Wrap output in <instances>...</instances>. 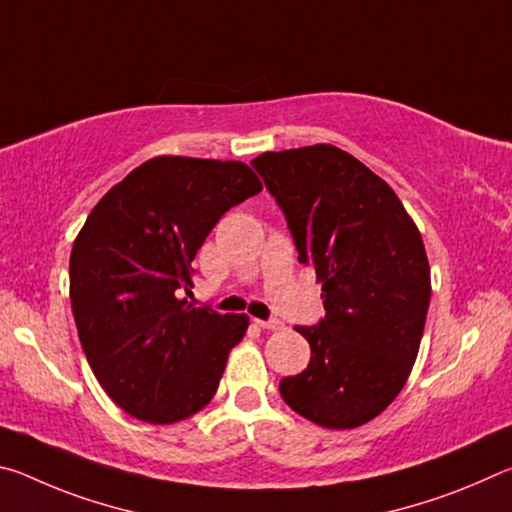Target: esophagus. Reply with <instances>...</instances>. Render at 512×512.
<instances>
[{"label": "esophagus", "instance_id": "1", "mask_svg": "<svg viewBox=\"0 0 512 512\" xmlns=\"http://www.w3.org/2000/svg\"><path fill=\"white\" fill-rule=\"evenodd\" d=\"M255 323L262 329H282L284 327L282 320H259V318H255Z\"/></svg>", "mask_w": 512, "mask_h": 512}]
</instances>
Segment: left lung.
<instances>
[{
    "mask_svg": "<svg viewBox=\"0 0 512 512\" xmlns=\"http://www.w3.org/2000/svg\"><path fill=\"white\" fill-rule=\"evenodd\" d=\"M253 167L323 287L325 318L296 327L309 366L280 393L318 427H361L400 395L420 350L431 271L418 225L386 180L332 144L268 151Z\"/></svg>",
    "mask_w": 512,
    "mask_h": 512,
    "instance_id": "left-lung-1",
    "label": "left lung"
}]
</instances>
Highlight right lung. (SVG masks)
Masks as SVG:
<instances>
[{"mask_svg": "<svg viewBox=\"0 0 512 512\" xmlns=\"http://www.w3.org/2000/svg\"><path fill=\"white\" fill-rule=\"evenodd\" d=\"M262 192L244 162L158 155L94 205L69 257V298L94 377L149 424L210 404L246 314L192 307L194 257L216 221Z\"/></svg>", "mask_w": 512, "mask_h": 512, "instance_id": "obj_1", "label": "right lung"}]
</instances>
